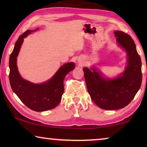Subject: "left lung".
I'll return each mask as SVG.
<instances>
[{"instance_id":"left-lung-1","label":"left lung","mask_w":147,"mask_h":147,"mask_svg":"<svg viewBox=\"0 0 147 147\" xmlns=\"http://www.w3.org/2000/svg\"><path fill=\"white\" fill-rule=\"evenodd\" d=\"M117 41L126 50L128 65L117 78L104 80L93 68H84L87 88L92 100L99 108L115 110L126 106L133 100L142 82L141 60L130 35L115 31Z\"/></svg>"}]
</instances>
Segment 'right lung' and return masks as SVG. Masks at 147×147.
Returning <instances> with one entry per match:
<instances>
[{
    "mask_svg": "<svg viewBox=\"0 0 147 147\" xmlns=\"http://www.w3.org/2000/svg\"><path fill=\"white\" fill-rule=\"evenodd\" d=\"M31 32L26 31L19 37L9 56V83L12 90L28 108L36 111H43L54 108L60 102L64 91L63 80L75 65L74 63L63 65L53 78L43 84H35L24 80L17 70L16 60L23 38Z\"/></svg>",
    "mask_w": 147,
    "mask_h": 147,
    "instance_id": "add662e5",
    "label": "right lung"
}]
</instances>
